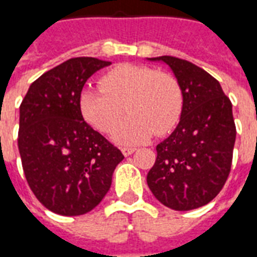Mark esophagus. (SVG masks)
<instances>
[{"mask_svg": "<svg viewBox=\"0 0 257 257\" xmlns=\"http://www.w3.org/2000/svg\"><path fill=\"white\" fill-rule=\"evenodd\" d=\"M120 150H122L123 154L127 157V156H131V154H133V153H134L137 149H135V147H122Z\"/></svg>", "mask_w": 257, "mask_h": 257, "instance_id": "obj_1", "label": "esophagus"}]
</instances>
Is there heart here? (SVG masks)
<instances>
[{
    "mask_svg": "<svg viewBox=\"0 0 257 257\" xmlns=\"http://www.w3.org/2000/svg\"><path fill=\"white\" fill-rule=\"evenodd\" d=\"M100 88L80 93L84 119L101 133H111L124 112L131 114L114 133L119 143L133 145L151 135H164L176 126L182 111V91L176 77L146 65L122 64L99 79Z\"/></svg>",
    "mask_w": 257,
    "mask_h": 257,
    "instance_id": "b5f03b06",
    "label": "heart"
}]
</instances>
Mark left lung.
<instances>
[{
  "label": "left lung",
  "instance_id": "obj_1",
  "mask_svg": "<svg viewBox=\"0 0 257 257\" xmlns=\"http://www.w3.org/2000/svg\"><path fill=\"white\" fill-rule=\"evenodd\" d=\"M149 60L170 67L184 101L176 130L157 145L147 185L170 209H196L213 200L229 176L236 139L232 103L220 83L190 61L173 56Z\"/></svg>",
  "mask_w": 257,
  "mask_h": 257
}]
</instances>
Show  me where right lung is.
Masks as SVG:
<instances>
[{
    "label": "right lung",
    "instance_id": "obj_1",
    "mask_svg": "<svg viewBox=\"0 0 257 257\" xmlns=\"http://www.w3.org/2000/svg\"><path fill=\"white\" fill-rule=\"evenodd\" d=\"M110 64L95 57L69 59L33 81L20 106L24 174L36 198L53 213L80 216L92 210L124 158L80 111L85 81Z\"/></svg>",
    "mask_w": 257,
    "mask_h": 257
}]
</instances>
